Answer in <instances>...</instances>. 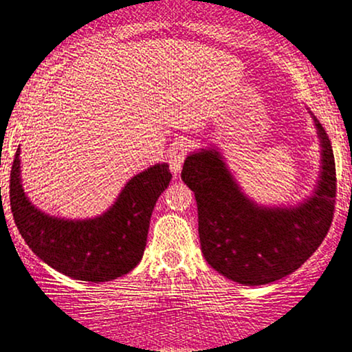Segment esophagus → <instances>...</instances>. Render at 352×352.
<instances>
[{
  "instance_id": "1",
  "label": "esophagus",
  "mask_w": 352,
  "mask_h": 352,
  "mask_svg": "<svg viewBox=\"0 0 352 352\" xmlns=\"http://www.w3.org/2000/svg\"><path fill=\"white\" fill-rule=\"evenodd\" d=\"M190 151V144L185 140H180V142L173 143V146L170 148V153H168V166H170V170L173 172V175L179 177L182 166H184V161L186 157V154Z\"/></svg>"
}]
</instances>
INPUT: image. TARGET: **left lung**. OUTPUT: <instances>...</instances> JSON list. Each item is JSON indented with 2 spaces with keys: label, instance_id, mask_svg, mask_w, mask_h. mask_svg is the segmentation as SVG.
<instances>
[{
  "label": "left lung",
  "instance_id": "left-lung-1",
  "mask_svg": "<svg viewBox=\"0 0 352 352\" xmlns=\"http://www.w3.org/2000/svg\"><path fill=\"white\" fill-rule=\"evenodd\" d=\"M312 119L322 146V170L314 195L298 206L256 204L215 148L185 159L182 180L195 191L201 251L228 280L250 287L277 282L298 270L329 233L336 198L335 157L325 129L316 116Z\"/></svg>",
  "mask_w": 352,
  "mask_h": 352
}]
</instances>
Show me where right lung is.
Returning a JSON list of instances; mask_svg holds the SVG:
<instances>
[{
  "instance_id": "right-lung-1",
  "label": "right lung",
  "mask_w": 352,
  "mask_h": 352,
  "mask_svg": "<svg viewBox=\"0 0 352 352\" xmlns=\"http://www.w3.org/2000/svg\"><path fill=\"white\" fill-rule=\"evenodd\" d=\"M21 148L14 156L9 198L19 233L32 251L60 274L83 282H109L142 261L156 201L170 184L167 164L140 172L116 203L93 219L69 220L36 209L21 180Z\"/></svg>"
}]
</instances>
